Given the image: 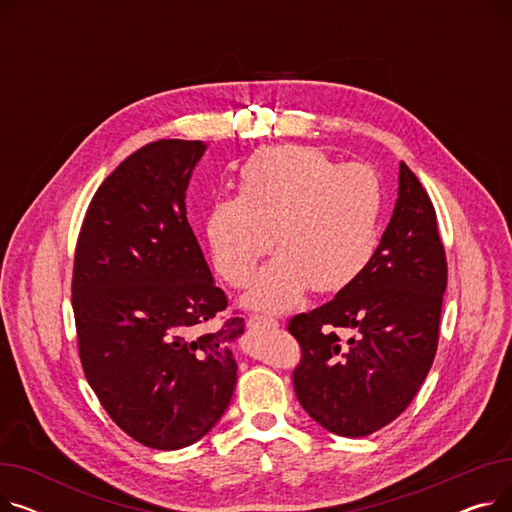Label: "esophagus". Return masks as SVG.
<instances>
[{"mask_svg": "<svg viewBox=\"0 0 512 512\" xmlns=\"http://www.w3.org/2000/svg\"><path fill=\"white\" fill-rule=\"evenodd\" d=\"M278 319L270 317V315H251L249 317V328L253 330H263V328H276Z\"/></svg>", "mask_w": 512, "mask_h": 512, "instance_id": "1", "label": "esophagus"}]
</instances>
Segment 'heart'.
I'll list each match as a JSON object with an SVG mask.
<instances>
[{"mask_svg": "<svg viewBox=\"0 0 512 512\" xmlns=\"http://www.w3.org/2000/svg\"><path fill=\"white\" fill-rule=\"evenodd\" d=\"M384 188L365 164H338L305 145L255 151L238 170L236 195L213 201L205 236L215 270L242 288L274 249L247 305L286 311L305 290L334 294L355 284L380 245Z\"/></svg>", "mask_w": 512, "mask_h": 512, "instance_id": "obj_1", "label": "heart"}]
</instances>
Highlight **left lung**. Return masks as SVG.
I'll return each mask as SVG.
<instances>
[{"mask_svg":"<svg viewBox=\"0 0 512 512\" xmlns=\"http://www.w3.org/2000/svg\"><path fill=\"white\" fill-rule=\"evenodd\" d=\"M446 290L436 211L400 164L392 220L363 276L290 319L303 348L292 382L301 407L328 432L361 438L405 411L434 363ZM336 331H351L342 343Z\"/></svg>","mask_w":512,"mask_h":512,"instance_id":"obj_1","label":"left lung"}]
</instances>
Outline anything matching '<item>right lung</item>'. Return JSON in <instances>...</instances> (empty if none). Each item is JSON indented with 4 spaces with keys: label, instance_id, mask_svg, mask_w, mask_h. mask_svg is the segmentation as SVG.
Instances as JSON below:
<instances>
[{
    "label": "right lung",
    "instance_id": "right-lung-1",
    "mask_svg": "<svg viewBox=\"0 0 512 512\" xmlns=\"http://www.w3.org/2000/svg\"><path fill=\"white\" fill-rule=\"evenodd\" d=\"M207 145L159 139L103 180L78 236L72 307L87 382L137 442L178 450L220 421L236 386L245 319L215 326L228 299L186 220Z\"/></svg>",
    "mask_w": 512,
    "mask_h": 512
}]
</instances>
